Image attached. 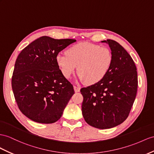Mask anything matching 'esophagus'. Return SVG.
<instances>
[{
    "mask_svg": "<svg viewBox=\"0 0 154 154\" xmlns=\"http://www.w3.org/2000/svg\"><path fill=\"white\" fill-rule=\"evenodd\" d=\"M80 89H81V88L79 87V86H74V90H75V92H79L80 91Z\"/></svg>",
    "mask_w": 154,
    "mask_h": 154,
    "instance_id": "esophagus-1",
    "label": "esophagus"
}]
</instances>
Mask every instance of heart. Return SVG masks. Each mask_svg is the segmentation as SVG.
Segmentation results:
<instances>
[{
  "mask_svg": "<svg viewBox=\"0 0 154 154\" xmlns=\"http://www.w3.org/2000/svg\"><path fill=\"white\" fill-rule=\"evenodd\" d=\"M112 54L107 47L88 42L73 45L66 54H59L57 62L66 78H69L76 72L80 79L87 85H94L103 79L112 62Z\"/></svg>",
  "mask_w": 154,
  "mask_h": 154,
  "instance_id": "1",
  "label": "heart"
}]
</instances>
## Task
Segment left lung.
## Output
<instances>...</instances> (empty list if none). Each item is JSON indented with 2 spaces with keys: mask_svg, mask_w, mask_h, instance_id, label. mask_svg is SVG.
<instances>
[{
  "mask_svg": "<svg viewBox=\"0 0 154 154\" xmlns=\"http://www.w3.org/2000/svg\"><path fill=\"white\" fill-rule=\"evenodd\" d=\"M112 54V62L103 79L82 88V113L90 125L109 129L122 124L129 116L135 100L138 79L135 62L123 47L107 39Z\"/></svg>",
  "mask_w": 154,
  "mask_h": 154,
  "instance_id": "1",
  "label": "left lung"
}]
</instances>
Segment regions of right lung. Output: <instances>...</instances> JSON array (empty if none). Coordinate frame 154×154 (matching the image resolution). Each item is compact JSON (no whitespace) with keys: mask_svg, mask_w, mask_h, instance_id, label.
<instances>
[{"mask_svg":"<svg viewBox=\"0 0 154 154\" xmlns=\"http://www.w3.org/2000/svg\"><path fill=\"white\" fill-rule=\"evenodd\" d=\"M73 39L38 38L19 53L11 87L19 110L29 119L52 124L60 119L75 92L57 62L58 54Z\"/></svg>","mask_w":154,"mask_h":154,"instance_id":"add662e5","label":"right lung"}]
</instances>
